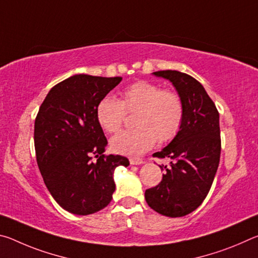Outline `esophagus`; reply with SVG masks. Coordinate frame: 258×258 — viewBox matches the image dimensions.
<instances>
[{"label": "esophagus", "instance_id": "obj_1", "mask_svg": "<svg viewBox=\"0 0 258 258\" xmlns=\"http://www.w3.org/2000/svg\"><path fill=\"white\" fill-rule=\"evenodd\" d=\"M130 164H131V165H141V164H143V161H142L141 159L131 158V159H130Z\"/></svg>", "mask_w": 258, "mask_h": 258}]
</instances>
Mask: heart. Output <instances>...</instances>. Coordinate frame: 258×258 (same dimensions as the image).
<instances>
[{"mask_svg": "<svg viewBox=\"0 0 258 258\" xmlns=\"http://www.w3.org/2000/svg\"><path fill=\"white\" fill-rule=\"evenodd\" d=\"M126 111H135L133 130H126L110 140L111 150L125 156H141L157 140L167 142L181 128L184 108L181 98L172 91L147 81L130 84L120 92V100L106 95L95 108L98 124L107 133L120 130Z\"/></svg>", "mask_w": 258, "mask_h": 258, "instance_id": "obj_1", "label": "heart"}]
</instances>
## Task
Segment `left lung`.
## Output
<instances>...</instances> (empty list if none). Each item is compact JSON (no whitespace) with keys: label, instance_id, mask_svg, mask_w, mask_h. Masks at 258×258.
Instances as JSON below:
<instances>
[{"label":"left lung","instance_id":"left-lung-1","mask_svg":"<svg viewBox=\"0 0 258 258\" xmlns=\"http://www.w3.org/2000/svg\"><path fill=\"white\" fill-rule=\"evenodd\" d=\"M168 80L175 87L184 108L181 128L161 151L158 158H169L163 180L146 190L149 206L168 217L185 216L197 209L208 195L221 155L220 115L200 83L177 71L152 73Z\"/></svg>","mask_w":258,"mask_h":258}]
</instances>
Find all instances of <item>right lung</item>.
Here are the masks:
<instances>
[{
  "label": "right lung",
  "mask_w": 258,
  "mask_h": 258,
  "mask_svg": "<svg viewBox=\"0 0 258 258\" xmlns=\"http://www.w3.org/2000/svg\"><path fill=\"white\" fill-rule=\"evenodd\" d=\"M121 80L86 74L69 77L52 87L35 119V151L43 180L55 202L75 215L106 207L116 187V167L130 165L126 157L103 155L108 142L95 117L100 99Z\"/></svg>",
  "instance_id": "obj_1"
}]
</instances>
